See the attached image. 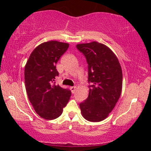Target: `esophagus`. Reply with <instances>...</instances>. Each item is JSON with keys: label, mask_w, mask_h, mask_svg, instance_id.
Returning a JSON list of instances; mask_svg holds the SVG:
<instances>
[{"label": "esophagus", "mask_w": 151, "mask_h": 151, "mask_svg": "<svg viewBox=\"0 0 151 151\" xmlns=\"http://www.w3.org/2000/svg\"><path fill=\"white\" fill-rule=\"evenodd\" d=\"M76 86H71V87L70 88V89H71L72 93H74L76 92Z\"/></svg>", "instance_id": "1"}]
</instances>
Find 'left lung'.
Returning <instances> with one entry per match:
<instances>
[{"mask_svg":"<svg viewBox=\"0 0 151 151\" xmlns=\"http://www.w3.org/2000/svg\"><path fill=\"white\" fill-rule=\"evenodd\" d=\"M76 47L88 64V98L80 104L86 120L106 118L118 101L122 88V71L118 59L106 45L98 42L78 44Z\"/></svg>","mask_w":151,"mask_h":151,"instance_id":"1","label":"left lung"}]
</instances>
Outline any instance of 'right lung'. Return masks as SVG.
Returning a JSON list of instances; mask_svg holds the SVG:
<instances>
[{"mask_svg":"<svg viewBox=\"0 0 151 151\" xmlns=\"http://www.w3.org/2000/svg\"><path fill=\"white\" fill-rule=\"evenodd\" d=\"M69 44L51 40L43 42L31 53L24 67V82L29 100L42 118L54 119L63 111L71 91L55 84L59 73L56 63Z\"/></svg>","mask_w":151,"mask_h":151,"instance_id":"add662e5","label":"right lung"}]
</instances>
